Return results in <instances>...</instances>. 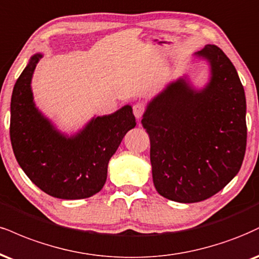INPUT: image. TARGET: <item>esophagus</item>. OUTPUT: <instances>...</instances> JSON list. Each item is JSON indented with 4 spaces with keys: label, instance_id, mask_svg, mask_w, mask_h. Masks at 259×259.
<instances>
[{
    "label": "esophagus",
    "instance_id": "1",
    "mask_svg": "<svg viewBox=\"0 0 259 259\" xmlns=\"http://www.w3.org/2000/svg\"><path fill=\"white\" fill-rule=\"evenodd\" d=\"M133 110H134V116L138 118V119H140V118L145 114L146 107H145V105H142V104H136V105H134Z\"/></svg>",
    "mask_w": 259,
    "mask_h": 259
}]
</instances>
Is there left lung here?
<instances>
[{
  "instance_id": "8db88e82",
  "label": "left lung",
  "mask_w": 259,
  "mask_h": 259,
  "mask_svg": "<svg viewBox=\"0 0 259 259\" xmlns=\"http://www.w3.org/2000/svg\"><path fill=\"white\" fill-rule=\"evenodd\" d=\"M211 66L202 90L186 78L149 102L142 126L151 141L153 183L177 202L211 198L234 179L246 151V99L234 65L214 45L195 53Z\"/></svg>"
}]
</instances>
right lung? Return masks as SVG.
<instances>
[{
    "mask_svg": "<svg viewBox=\"0 0 259 259\" xmlns=\"http://www.w3.org/2000/svg\"><path fill=\"white\" fill-rule=\"evenodd\" d=\"M42 54H35L13 88L11 100L12 147L27 177L47 194L84 199L102 189L107 166L121 140L136 121L126 105L108 116L96 117L67 138L37 110L31 79Z\"/></svg>",
    "mask_w": 259,
    "mask_h": 259,
    "instance_id": "add662e5",
    "label": "right lung"
}]
</instances>
